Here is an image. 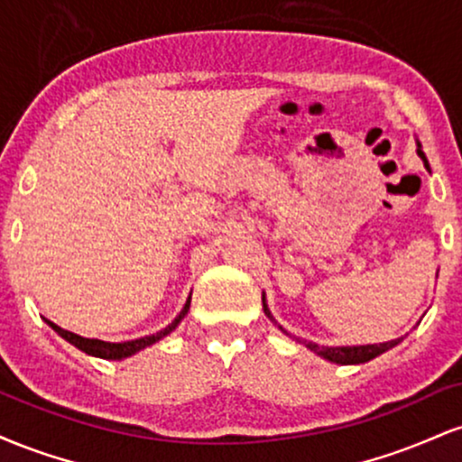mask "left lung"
<instances>
[{
	"mask_svg": "<svg viewBox=\"0 0 462 462\" xmlns=\"http://www.w3.org/2000/svg\"><path fill=\"white\" fill-rule=\"evenodd\" d=\"M419 156L423 158V164L428 167V158L426 153L421 152V147L417 150ZM264 304V301H263ZM264 312H267L269 317H272V312L267 310V304H264ZM402 338H395V341H386V343H375V346H360V347H323V346H317V343H310V341H304V346L310 349V352L319 354L326 360H330V363H338V365H354V363H367V360L380 356V354L386 352V349H391L393 346H397Z\"/></svg>",
	"mask_w": 462,
	"mask_h": 462,
	"instance_id": "8db88e82",
	"label": "left lung"
}]
</instances>
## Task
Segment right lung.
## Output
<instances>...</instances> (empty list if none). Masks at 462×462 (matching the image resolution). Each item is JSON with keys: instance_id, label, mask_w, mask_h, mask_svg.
Instances as JSON below:
<instances>
[{"instance_id": "add662e5", "label": "right lung", "mask_w": 462, "mask_h": 462, "mask_svg": "<svg viewBox=\"0 0 462 462\" xmlns=\"http://www.w3.org/2000/svg\"><path fill=\"white\" fill-rule=\"evenodd\" d=\"M189 306H190V298L187 300V304H184V310L180 312L178 319L173 321V323H169V326L164 328V330L152 334V337H143V338H136V341H125V343H106V341H97V338H84V337H78V334H73V332H69V330H62V328L56 326V323H51V321H47V323H50V326L54 328V330L60 334L62 338H67V341L71 343V346H76L78 349H82V352L91 354V356H99V358L121 360V358L132 356V354L141 352L143 347H147V346H152V343L161 341V338L167 337L169 332L176 330V326L180 323V319H182V317L189 312Z\"/></svg>"}]
</instances>
